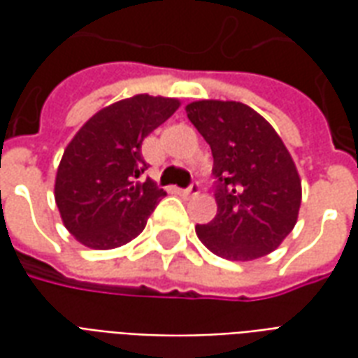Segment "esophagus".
<instances>
[{
    "label": "esophagus",
    "mask_w": 358,
    "mask_h": 358,
    "mask_svg": "<svg viewBox=\"0 0 358 358\" xmlns=\"http://www.w3.org/2000/svg\"><path fill=\"white\" fill-rule=\"evenodd\" d=\"M199 194V184L197 182H194L192 186L186 187V189H182V195H186V197H194V195Z\"/></svg>",
    "instance_id": "obj_1"
}]
</instances>
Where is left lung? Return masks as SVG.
I'll use <instances>...</instances> for the list:
<instances>
[{"label": "left lung", "mask_w": 358, "mask_h": 358, "mask_svg": "<svg viewBox=\"0 0 358 358\" xmlns=\"http://www.w3.org/2000/svg\"><path fill=\"white\" fill-rule=\"evenodd\" d=\"M187 118L213 151L217 217L195 234L228 261L268 255L297 222L301 178L282 138L257 110L240 101L201 99Z\"/></svg>", "instance_id": "obj_1"}]
</instances>
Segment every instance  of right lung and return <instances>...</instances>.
<instances>
[{"mask_svg": "<svg viewBox=\"0 0 358 358\" xmlns=\"http://www.w3.org/2000/svg\"><path fill=\"white\" fill-rule=\"evenodd\" d=\"M178 99L138 94L97 110L66 145L55 176L63 224L82 245L115 249L140 236L166 192L141 174V141Z\"/></svg>", "mask_w": 358, "mask_h": 358, "instance_id": "1", "label": "right lung"}]
</instances>
